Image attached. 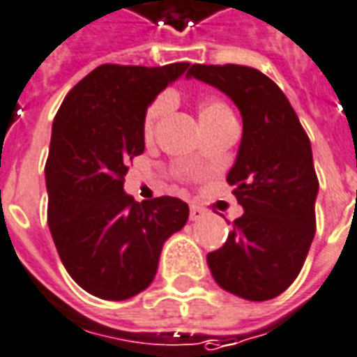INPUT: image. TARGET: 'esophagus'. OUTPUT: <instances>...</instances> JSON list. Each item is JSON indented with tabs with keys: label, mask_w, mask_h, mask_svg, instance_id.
<instances>
[{
	"label": "esophagus",
	"mask_w": 357,
	"mask_h": 357,
	"mask_svg": "<svg viewBox=\"0 0 357 357\" xmlns=\"http://www.w3.org/2000/svg\"><path fill=\"white\" fill-rule=\"evenodd\" d=\"M203 211H201V208H197V207H192L190 208V220H192V222H197V220H201L203 218Z\"/></svg>",
	"instance_id": "34e87169"
}]
</instances>
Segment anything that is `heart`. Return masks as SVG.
<instances>
[{
	"label": "heart",
	"mask_w": 357,
	"mask_h": 357,
	"mask_svg": "<svg viewBox=\"0 0 357 357\" xmlns=\"http://www.w3.org/2000/svg\"><path fill=\"white\" fill-rule=\"evenodd\" d=\"M169 109H171V98L169 96H160V98H156L150 103L143 118L144 137H154L158 124L165 118ZM197 116H199V124L203 131L213 130V128H218V126L227 124V122H235L231 109L218 96H203L197 101Z\"/></svg>",
	"instance_id": "heart-1"
}]
</instances>
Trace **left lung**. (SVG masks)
I'll return each mask as SVG.
<instances>
[{"mask_svg":"<svg viewBox=\"0 0 357 357\" xmlns=\"http://www.w3.org/2000/svg\"><path fill=\"white\" fill-rule=\"evenodd\" d=\"M186 77L218 88L243 116L227 182L245 214L224 246L207 254L208 269L233 296L267 301L296 280L314 239L318 178L310 141L282 90L258 69L194 63Z\"/></svg>","mask_w":357,"mask_h":357,"instance_id":"8db88e82","label":"left lung"}]
</instances>
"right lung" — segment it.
<instances>
[{
	"label": "right lung",
	"mask_w": 357,
	"mask_h": 357,
	"mask_svg": "<svg viewBox=\"0 0 357 357\" xmlns=\"http://www.w3.org/2000/svg\"><path fill=\"white\" fill-rule=\"evenodd\" d=\"M188 69V61L105 63L56 112L45 165L48 227L67 273L99 299L124 301L146 290L163 243L188 220L178 197L137 203L124 192L128 163L144 152V112Z\"/></svg>",
	"instance_id": "right-lung-1"
}]
</instances>
